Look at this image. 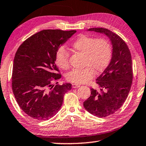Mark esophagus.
Listing matches in <instances>:
<instances>
[{"label": "esophagus", "mask_w": 146, "mask_h": 146, "mask_svg": "<svg viewBox=\"0 0 146 146\" xmlns=\"http://www.w3.org/2000/svg\"><path fill=\"white\" fill-rule=\"evenodd\" d=\"M80 85H78V84H76V83L72 84V88H78V87H80Z\"/></svg>", "instance_id": "1"}]
</instances>
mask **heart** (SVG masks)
<instances>
[{"instance_id":"heart-1","label":"heart","mask_w":146,"mask_h":146,"mask_svg":"<svg viewBox=\"0 0 146 146\" xmlns=\"http://www.w3.org/2000/svg\"><path fill=\"white\" fill-rule=\"evenodd\" d=\"M74 51L83 55V68L74 69L66 74V80L74 83H84L93 78L94 74H99L105 69L110 61L111 47L105 38L80 35L72 43ZM57 65L63 70L70 67L69 55L65 48H60L55 56Z\"/></svg>"}]
</instances>
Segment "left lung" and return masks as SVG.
<instances>
[{
	"label": "left lung",
	"mask_w": 146,
	"mask_h": 146,
	"mask_svg": "<svg viewBox=\"0 0 146 146\" xmlns=\"http://www.w3.org/2000/svg\"><path fill=\"white\" fill-rule=\"evenodd\" d=\"M88 31L106 35L113 47L110 63L96 79L100 90L91 88L90 96L83 103L86 111L103 118L117 111L127 99L133 75L131 56L126 43L115 33L101 27Z\"/></svg>",
	"instance_id": "left-lung-1"
}]
</instances>
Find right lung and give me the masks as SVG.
<instances>
[{
	"label": "right lung",
	"instance_id": "right-lung-1",
	"mask_svg": "<svg viewBox=\"0 0 146 146\" xmlns=\"http://www.w3.org/2000/svg\"><path fill=\"white\" fill-rule=\"evenodd\" d=\"M76 31L42 30L28 38L15 54L12 90L23 111L33 119L43 121L58 113L70 83L54 85L61 75L55 63L57 50ZM58 82L56 83V84Z\"/></svg>",
	"mask_w": 146,
	"mask_h": 146
}]
</instances>
